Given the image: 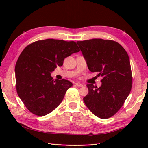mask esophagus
Wrapping results in <instances>:
<instances>
[{
	"label": "esophagus",
	"mask_w": 148,
	"mask_h": 148,
	"mask_svg": "<svg viewBox=\"0 0 148 148\" xmlns=\"http://www.w3.org/2000/svg\"><path fill=\"white\" fill-rule=\"evenodd\" d=\"M76 85L78 87H83V84L82 83H76Z\"/></svg>",
	"instance_id": "esophagus-1"
}]
</instances>
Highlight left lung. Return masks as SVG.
Masks as SVG:
<instances>
[{"label":"left lung","instance_id":"1","mask_svg":"<svg viewBox=\"0 0 148 148\" xmlns=\"http://www.w3.org/2000/svg\"><path fill=\"white\" fill-rule=\"evenodd\" d=\"M88 68L103 78L98 88L87 84L88 93L83 98L94 115L108 119L123 105L130 93L132 76L130 59L121 45L112 40L93 39L77 41Z\"/></svg>","mask_w":148,"mask_h":148}]
</instances>
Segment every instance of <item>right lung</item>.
<instances>
[{"mask_svg":"<svg viewBox=\"0 0 148 148\" xmlns=\"http://www.w3.org/2000/svg\"><path fill=\"white\" fill-rule=\"evenodd\" d=\"M79 51L74 41L53 39L37 40L23 50L15 66L16 87L29 111L44 116L60 105L72 83L53 79L51 72L66 57Z\"/></svg>","mask_w":148,"mask_h":148,"instance_id":"right-lung-1","label":"right lung"}]
</instances>
